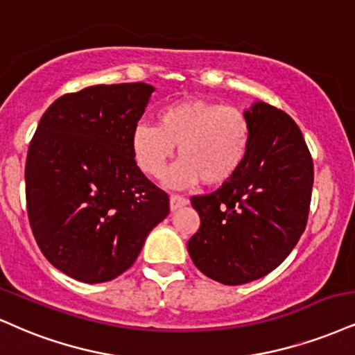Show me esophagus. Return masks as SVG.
Wrapping results in <instances>:
<instances>
[{"mask_svg":"<svg viewBox=\"0 0 355 355\" xmlns=\"http://www.w3.org/2000/svg\"><path fill=\"white\" fill-rule=\"evenodd\" d=\"M187 203H189V202H187V198H183V196H180V195L170 196V210H172V211L180 210V208L185 207Z\"/></svg>","mask_w":355,"mask_h":355,"instance_id":"34e87169","label":"esophagus"}]
</instances>
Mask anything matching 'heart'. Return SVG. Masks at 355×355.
Returning <instances> with one entry per match:
<instances>
[{
    "instance_id": "heart-1",
    "label": "heart",
    "mask_w": 355,
    "mask_h": 355,
    "mask_svg": "<svg viewBox=\"0 0 355 355\" xmlns=\"http://www.w3.org/2000/svg\"><path fill=\"white\" fill-rule=\"evenodd\" d=\"M251 142L250 121L240 109L205 99H183L165 105L155 125H137L132 152L139 168L162 177L178 147L177 162L165 177L172 189L228 182L245 162Z\"/></svg>"
}]
</instances>
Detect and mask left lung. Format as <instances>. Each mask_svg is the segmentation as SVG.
Segmentation results:
<instances>
[{
  "label": "left lung",
  "mask_w": 355,
  "mask_h": 355,
  "mask_svg": "<svg viewBox=\"0 0 355 355\" xmlns=\"http://www.w3.org/2000/svg\"><path fill=\"white\" fill-rule=\"evenodd\" d=\"M251 125L241 168L210 195L191 196L200 228L189 240L205 276L238 286L288 258L307 223L314 168L296 122L266 102L243 112Z\"/></svg>",
  "instance_id": "obj_1"
}]
</instances>
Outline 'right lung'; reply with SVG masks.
<instances>
[{
    "label": "right lung",
    "instance_id": "right-lung-1",
    "mask_svg": "<svg viewBox=\"0 0 355 355\" xmlns=\"http://www.w3.org/2000/svg\"><path fill=\"white\" fill-rule=\"evenodd\" d=\"M155 87L91 85L66 94L41 117L26 159L34 238L64 275L96 284L135 263L168 215V195L142 173L132 134Z\"/></svg>",
    "mask_w": 355,
    "mask_h": 355
}]
</instances>
